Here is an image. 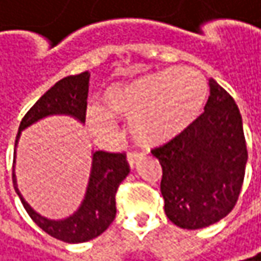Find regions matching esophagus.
Listing matches in <instances>:
<instances>
[{
	"label": "esophagus",
	"instance_id": "34e87169",
	"mask_svg": "<svg viewBox=\"0 0 261 261\" xmlns=\"http://www.w3.org/2000/svg\"><path fill=\"white\" fill-rule=\"evenodd\" d=\"M142 158H143V155H142V153H137V152H130V153L127 155V162H128V165H130L131 168H134V165L140 161Z\"/></svg>",
	"mask_w": 261,
	"mask_h": 261
}]
</instances>
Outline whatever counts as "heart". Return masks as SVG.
I'll list each match as a JSON object with an SVG mask.
<instances>
[{"label":"heart","instance_id":"1","mask_svg":"<svg viewBox=\"0 0 261 261\" xmlns=\"http://www.w3.org/2000/svg\"><path fill=\"white\" fill-rule=\"evenodd\" d=\"M207 93V81L199 70L189 66L162 69L108 87L101 94L103 108L88 106L85 121L97 139L111 140L118 134L115 116H124L139 143L161 145L191 127Z\"/></svg>","mask_w":261,"mask_h":261}]
</instances>
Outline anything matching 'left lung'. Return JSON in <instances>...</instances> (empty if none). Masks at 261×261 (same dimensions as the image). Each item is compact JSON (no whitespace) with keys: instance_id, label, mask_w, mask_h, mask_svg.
Wrapping results in <instances>:
<instances>
[{"instance_id":"8db88e82","label":"left lung","mask_w":261,"mask_h":261,"mask_svg":"<svg viewBox=\"0 0 261 261\" xmlns=\"http://www.w3.org/2000/svg\"><path fill=\"white\" fill-rule=\"evenodd\" d=\"M204 114L152 153L162 165L167 217L181 229H202L235 207L248 160L242 118L235 100L208 80Z\"/></svg>"}]
</instances>
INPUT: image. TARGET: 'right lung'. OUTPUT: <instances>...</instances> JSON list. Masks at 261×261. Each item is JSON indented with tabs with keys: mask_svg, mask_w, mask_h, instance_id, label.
<instances>
[{
	"mask_svg": "<svg viewBox=\"0 0 261 261\" xmlns=\"http://www.w3.org/2000/svg\"><path fill=\"white\" fill-rule=\"evenodd\" d=\"M90 84V72L72 75L60 80L45 91L38 101L23 116L14 143L13 161V186L20 198L31 219L50 237L68 244H81L101 235L114 222L116 216L115 195L118 186L128 176L130 168L124 153H108L91 150V168L85 193L80 207L65 219H48L28 204L19 191L16 177V152L22 131L47 116L65 115L85 122L87 94Z\"/></svg>",
	"mask_w": 261,
	"mask_h": 261,
	"instance_id": "add662e5",
	"label": "right lung"
}]
</instances>
